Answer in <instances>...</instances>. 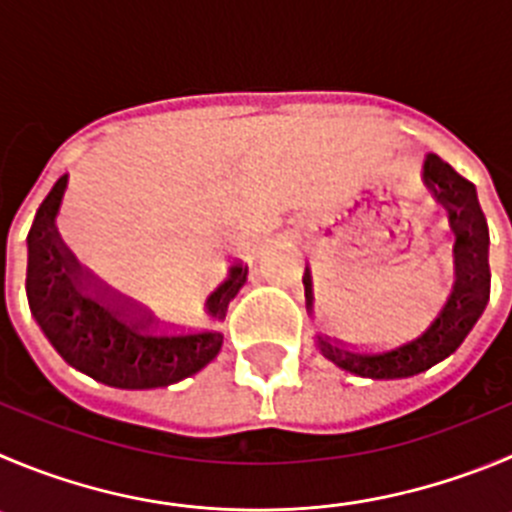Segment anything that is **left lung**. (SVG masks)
Returning a JSON list of instances; mask_svg holds the SVG:
<instances>
[{
    "label": "left lung",
    "instance_id": "obj_1",
    "mask_svg": "<svg viewBox=\"0 0 512 512\" xmlns=\"http://www.w3.org/2000/svg\"><path fill=\"white\" fill-rule=\"evenodd\" d=\"M424 179L434 191L439 189V197L455 207V217L462 224V245H465V262L467 270L466 295L461 303H456L455 295L447 300L444 310L439 313L437 321L427 328L419 338L404 343V346L389 348L379 353H356L348 351L346 343L336 341L331 336H315V346L323 356L343 369L346 374L364 376V379H407L417 376L422 371L432 369L439 361L457 351L462 346L480 315L485 313L487 300H490V232H487L485 214H482L480 202H477V189L472 181L457 174L447 161L439 159L437 154H427L424 161ZM305 285V305H308L310 293V272L303 275ZM334 343L331 344L330 341Z\"/></svg>",
    "mask_w": 512,
    "mask_h": 512
}]
</instances>
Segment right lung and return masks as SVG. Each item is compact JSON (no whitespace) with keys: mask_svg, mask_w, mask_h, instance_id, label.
<instances>
[{"mask_svg":"<svg viewBox=\"0 0 512 512\" xmlns=\"http://www.w3.org/2000/svg\"><path fill=\"white\" fill-rule=\"evenodd\" d=\"M65 186L68 174L55 181L27 234V303L52 348L68 366L116 389H159L202 371L222 351L219 323L229 300L247 283V265L234 262L224 283L207 298L214 328L169 336L123 321L121 313L78 293L62 270L55 217Z\"/></svg>","mask_w":512,"mask_h":512,"instance_id":"add662e5","label":"right lung"}]
</instances>
